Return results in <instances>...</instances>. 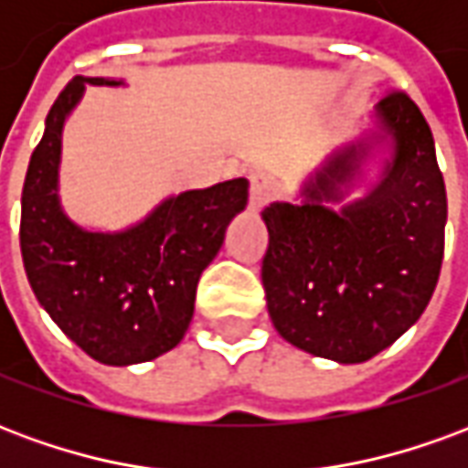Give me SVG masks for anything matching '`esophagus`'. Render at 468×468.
<instances>
[{
  "label": "esophagus",
  "mask_w": 468,
  "mask_h": 468,
  "mask_svg": "<svg viewBox=\"0 0 468 468\" xmlns=\"http://www.w3.org/2000/svg\"><path fill=\"white\" fill-rule=\"evenodd\" d=\"M278 195V180L268 173H255L250 177V207H263Z\"/></svg>",
  "instance_id": "esophagus-1"
}]
</instances>
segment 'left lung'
I'll list each match as a JSON object with an SVG mask.
<instances>
[{
	"mask_svg": "<svg viewBox=\"0 0 468 468\" xmlns=\"http://www.w3.org/2000/svg\"><path fill=\"white\" fill-rule=\"evenodd\" d=\"M393 137L383 180L341 213L335 183L356 170V147L338 153L305 187V203L263 210L268 314L288 344L338 363H361L391 346L429 305L441 273L446 187L431 127L403 90L378 102Z\"/></svg>",
	"mask_w": 468,
	"mask_h": 468,
	"instance_id": "1",
	"label": "left lung"
}]
</instances>
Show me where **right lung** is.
Listing matches in <instances>:
<instances>
[{"mask_svg": "<svg viewBox=\"0 0 468 468\" xmlns=\"http://www.w3.org/2000/svg\"><path fill=\"white\" fill-rule=\"evenodd\" d=\"M85 85L117 82L75 77L49 110L22 187V261L39 305L87 356L107 366L153 361L183 341L197 281L248 203V180L180 193L124 233L77 228L57 200V173L62 124Z\"/></svg>", "mask_w": 468, "mask_h": 468, "instance_id": "obj_1", "label": "right lung"}]
</instances>
